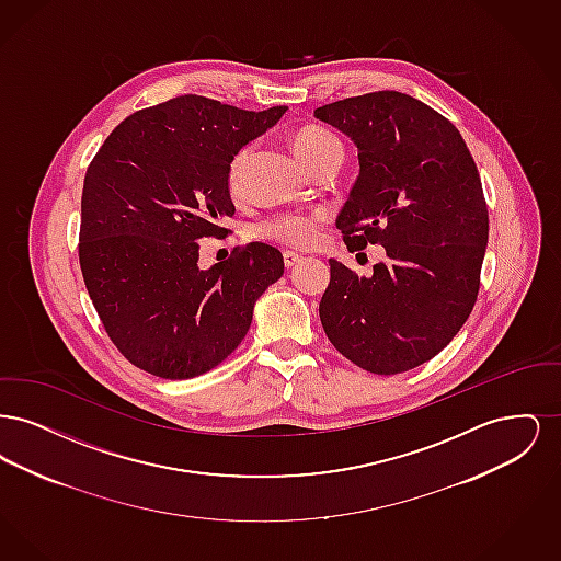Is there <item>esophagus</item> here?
<instances>
[{
  "label": "esophagus",
  "instance_id": "34e87169",
  "mask_svg": "<svg viewBox=\"0 0 561 561\" xmlns=\"http://www.w3.org/2000/svg\"><path fill=\"white\" fill-rule=\"evenodd\" d=\"M298 263H302V256H300L298 252H293V250H286V252H284V265H286V267H296Z\"/></svg>",
  "mask_w": 561,
  "mask_h": 561
}]
</instances>
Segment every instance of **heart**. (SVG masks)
I'll return each instance as SVG.
<instances>
[{
    "mask_svg": "<svg viewBox=\"0 0 561 561\" xmlns=\"http://www.w3.org/2000/svg\"><path fill=\"white\" fill-rule=\"evenodd\" d=\"M293 142L296 156L305 161V163L313 160L325 147L341 145L334 134L316 128V126L298 130V133L294 134ZM248 151H250L248 147L240 149L231 158V163L227 168V183H229L231 191L240 188L241 172H243V165H245V160H248ZM320 225L321 214H277V216H271L267 220H263L256 231L265 240L305 248V245H311L316 241L318 233H320Z\"/></svg>",
    "mask_w": 561,
    "mask_h": 561,
    "instance_id": "b5f03b06",
    "label": "heart"
}]
</instances>
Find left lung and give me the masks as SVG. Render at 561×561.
Returning <instances> with one entry per match:
<instances>
[{
	"label": "left lung",
	"mask_w": 561,
	"mask_h": 561,
	"mask_svg": "<svg viewBox=\"0 0 561 561\" xmlns=\"http://www.w3.org/2000/svg\"><path fill=\"white\" fill-rule=\"evenodd\" d=\"M316 117L357 147L359 176L336 218L348 250L387 252L370 277L328 261L321 325L355 366L408 373L453 341L478 298L488 208L476 161L444 115L393 90Z\"/></svg>",
	"instance_id": "8db88e82"
}]
</instances>
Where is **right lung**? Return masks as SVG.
I'll use <instances>...</instances> for the list:
<instances>
[{"mask_svg":"<svg viewBox=\"0 0 561 561\" xmlns=\"http://www.w3.org/2000/svg\"><path fill=\"white\" fill-rule=\"evenodd\" d=\"M288 107L243 111L185 94L126 117L90 163L80 265L115 347L145 373L185 380L227 359L261 294L284 275L277 248L252 241L199 268V240L236 214L227 168Z\"/></svg>","mask_w":561,"mask_h":561,"instance_id":"obj_1","label":"right lung"}]
</instances>
